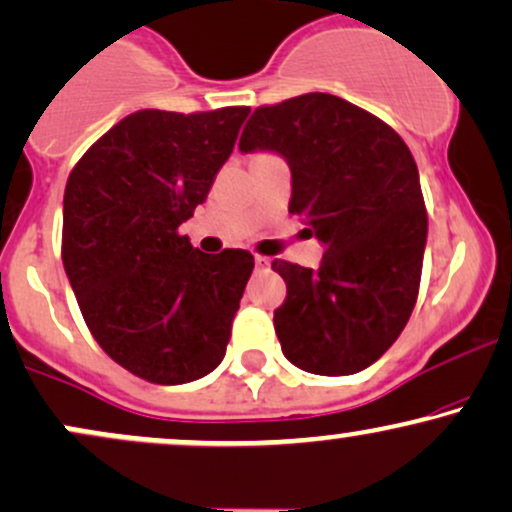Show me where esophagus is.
<instances>
[{"label":"esophagus","instance_id":"34e87169","mask_svg":"<svg viewBox=\"0 0 512 512\" xmlns=\"http://www.w3.org/2000/svg\"><path fill=\"white\" fill-rule=\"evenodd\" d=\"M269 264H272V260H269V257L255 255V267H257V269H269Z\"/></svg>","mask_w":512,"mask_h":512}]
</instances>
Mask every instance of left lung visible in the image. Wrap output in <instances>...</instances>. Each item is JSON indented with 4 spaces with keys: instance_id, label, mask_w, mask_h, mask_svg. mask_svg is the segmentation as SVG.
Here are the masks:
<instances>
[{
    "instance_id": "1",
    "label": "left lung",
    "mask_w": 512,
    "mask_h": 512,
    "mask_svg": "<svg viewBox=\"0 0 512 512\" xmlns=\"http://www.w3.org/2000/svg\"><path fill=\"white\" fill-rule=\"evenodd\" d=\"M238 149L289 163L291 214L325 248L317 269L274 260L281 351L315 375H351L395 344L419 293L428 219L419 170L383 120L330 93L257 108Z\"/></svg>"
}]
</instances>
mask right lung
<instances>
[{
	"instance_id": "obj_1",
	"label": "right lung",
	"mask_w": 512,
	"mask_h": 512,
	"mask_svg": "<svg viewBox=\"0 0 512 512\" xmlns=\"http://www.w3.org/2000/svg\"><path fill=\"white\" fill-rule=\"evenodd\" d=\"M248 113L139 110L67 180L62 262L81 315L105 354L149 383H192L226 356L255 260L199 252L178 226L207 199Z\"/></svg>"
}]
</instances>
